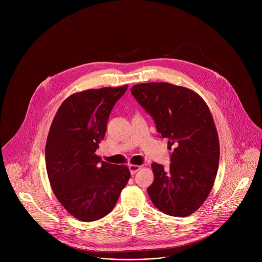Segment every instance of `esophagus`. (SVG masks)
<instances>
[{"mask_svg":"<svg viewBox=\"0 0 262 262\" xmlns=\"http://www.w3.org/2000/svg\"><path fill=\"white\" fill-rule=\"evenodd\" d=\"M128 168H129V171H130V174L132 175H134V174H136L141 168H142V166H138V165H129L128 166Z\"/></svg>","mask_w":262,"mask_h":262,"instance_id":"1","label":"esophagus"}]
</instances>
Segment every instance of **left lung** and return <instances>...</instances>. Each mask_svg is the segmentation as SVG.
<instances>
[{
  "label": "left lung",
  "instance_id": "obj_1",
  "mask_svg": "<svg viewBox=\"0 0 262 262\" xmlns=\"http://www.w3.org/2000/svg\"><path fill=\"white\" fill-rule=\"evenodd\" d=\"M130 91L174 147L169 170L152 163L148 195L168 215H190L208 197L219 168L220 143L210 111L196 92L169 83L138 84Z\"/></svg>",
  "mask_w": 262,
  "mask_h": 262
}]
</instances>
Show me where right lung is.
<instances>
[{"label": "right lung", "instance_id": "right-lung-1", "mask_svg": "<svg viewBox=\"0 0 262 262\" xmlns=\"http://www.w3.org/2000/svg\"><path fill=\"white\" fill-rule=\"evenodd\" d=\"M127 87L74 93L52 122L46 145L49 180L59 202L80 221H96L111 212L130 177L126 166L101 162L95 155L111 111Z\"/></svg>", "mask_w": 262, "mask_h": 262}]
</instances>
